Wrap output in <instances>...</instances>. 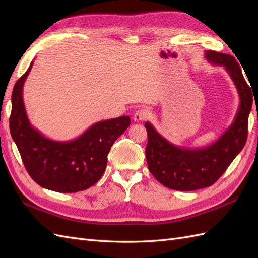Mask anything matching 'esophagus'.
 Wrapping results in <instances>:
<instances>
[{"mask_svg": "<svg viewBox=\"0 0 258 258\" xmlns=\"http://www.w3.org/2000/svg\"><path fill=\"white\" fill-rule=\"evenodd\" d=\"M148 115H150V111H148L147 108H145V107H142L135 113L134 119H135V121H138V122L142 121V120H145L147 118Z\"/></svg>", "mask_w": 258, "mask_h": 258, "instance_id": "34e87169", "label": "esophagus"}]
</instances>
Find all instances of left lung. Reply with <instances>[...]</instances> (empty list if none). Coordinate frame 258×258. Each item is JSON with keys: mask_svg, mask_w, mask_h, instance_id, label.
<instances>
[{"mask_svg": "<svg viewBox=\"0 0 258 258\" xmlns=\"http://www.w3.org/2000/svg\"><path fill=\"white\" fill-rule=\"evenodd\" d=\"M206 58L211 63L224 67L238 90L240 105L231 126L213 144L191 150L171 144L152 123L144 124L148 138L145 150L148 169L159 183L174 190L190 191L213 185L246 142L254 95L252 86L247 85L239 63L230 54L208 50Z\"/></svg>", "mask_w": 258, "mask_h": 258, "instance_id": "obj_1", "label": "left lung"}]
</instances>
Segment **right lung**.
<instances>
[{"instance_id": "obj_1", "label": "right lung", "mask_w": 258, "mask_h": 258, "mask_svg": "<svg viewBox=\"0 0 258 258\" xmlns=\"http://www.w3.org/2000/svg\"><path fill=\"white\" fill-rule=\"evenodd\" d=\"M32 66L33 61L12 93L10 129L23 165L33 181L46 189L58 192L87 189L104 173L107 155L130 126V117L93 123L72 141H53L44 137L30 123L22 99L23 84Z\"/></svg>"}]
</instances>
